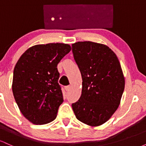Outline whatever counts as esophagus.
<instances>
[{"label": "esophagus", "mask_w": 146, "mask_h": 146, "mask_svg": "<svg viewBox=\"0 0 146 146\" xmlns=\"http://www.w3.org/2000/svg\"><path fill=\"white\" fill-rule=\"evenodd\" d=\"M65 90H66V91H69V90H71V86H66V87H65Z\"/></svg>", "instance_id": "1"}]
</instances>
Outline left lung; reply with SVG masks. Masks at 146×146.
I'll return each mask as SVG.
<instances>
[{
  "label": "left lung",
  "mask_w": 146,
  "mask_h": 146,
  "mask_svg": "<svg viewBox=\"0 0 146 146\" xmlns=\"http://www.w3.org/2000/svg\"><path fill=\"white\" fill-rule=\"evenodd\" d=\"M82 78V95L72 104L75 117L90 126L104 123L120 104L125 87L121 64L106 45L90 41L72 44Z\"/></svg>",
  "instance_id": "obj_1"
}]
</instances>
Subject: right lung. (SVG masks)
<instances>
[{
	"mask_svg": "<svg viewBox=\"0 0 146 146\" xmlns=\"http://www.w3.org/2000/svg\"><path fill=\"white\" fill-rule=\"evenodd\" d=\"M71 50L69 44L63 43L37 44L18 60L13 94L23 116L33 124H46L56 118L64 101L57 66Z\"/></svg>",
	"mask_w": 146,
	"mask_h": 146,
	"instance_id": "obj_1",
	"label": "right lung"
}]
</instances>
